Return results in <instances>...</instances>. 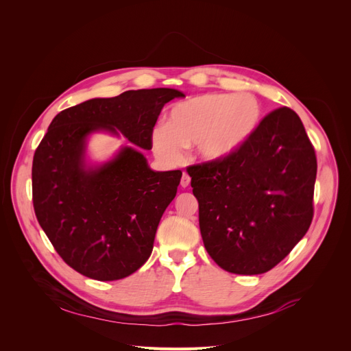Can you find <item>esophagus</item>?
<instances>
[{
	"label": "esophagus",
	"mask_w": 351,
	"mask_h": 351,
	"mask_svg": "<svg viewBox=\"0 0 351 351\" xmlns=\"http://www.w3.org/2000/svg\"><path fill=\"white\" fill-rule=\"evenodd\" d=\"M191 185V176L188 173H183L182 179H180V186L182 188H188Z\"/></svg>",
	"instance_id": "1"
}]
</instances>
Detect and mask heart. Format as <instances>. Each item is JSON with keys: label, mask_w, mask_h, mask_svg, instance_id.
<instances>
[{"label": "heart", "mask_w": 351, "mask_h": 351, "mask_svg": "<svg viewBox=\"0 0 351 351\" xmlns=\"http://www.w3.org/2000/svg\"><path fill=\"white\" fill-rule=\"evenodd\" d=\"M262 108L252 94H204L176 104L166 126L151 134L154 154L168 163H178L186 146H196L205 162H220L252 138L259 126Z\"/></svg>", "instance_id": "heart-1"}]
</instances>
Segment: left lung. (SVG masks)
Returning <instances> with one entry per match:
<instances>
[{"label":"left lung","mask_w":351,"mask_h":351,"mask_svg":"<svg viewBox=\"0 0 351 351\" xmlns=\"http://www.w3.org/2000/svg\"><path fill=\"white\" fill-rule=\"evenodd\" d=\"M188 173L204 245L226 271H269L310 228L317 160L290 108L266 115L232 156L191 166Z\"/></svg>","instance_id":"1"}]
</instances>
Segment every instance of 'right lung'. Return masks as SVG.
<instances>
[{
	"mask_svg": "<svg viewBox=\"0 0 351 351\" xmlns=\"http://www.w3.org/2000/svg\"><path fill=\"white\" fill-rule=\"evenodd\" d=\"M178 89L126 90L61 110L32 160V202L43 230L64 262L86 278L110 282L136 271L152 253L158 225L182 178L155 172L143 154L122 146L112 159L90 163L92 134L123 135L152 149L151 134Z\"/></svg>",
	"mask_w": 351,
	"mask_h": 351,
	"instance_id": "1",
	"label": "right lung"
}]
</instances>
